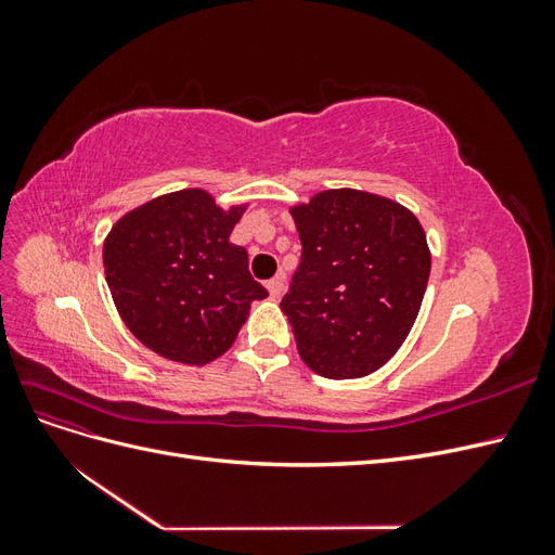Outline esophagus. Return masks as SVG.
Returning <instances> with one entry per match:
<instances>
[{"instance_id":"1","label":"esophagus","mask_w":555,"mask_h":555,"mask_svg":"<svg viewBox=\"0 0 555 555\" xmlns=\"http://www.w3.org/2000/svg\"><path fill=\"white\" fill-rule=\"evenodd\" d=\"M268 294H271V298H280L284 294V275H275L273 280H268Z\"/></svg>"}]
</instances>
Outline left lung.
<instances>
[{
	"label": "left lung",
	"instance_id": "1",
	"mask_svg": "<svg viewBox=\"0 0 555 555\" xmlns=\"http://www.w3.org/2000/svg\"><path fill=\"white\" fill-rule=\"evenodd\" d=\"M304 257L282 298L298 354L328 379L389 361L422 308L430 249L416 215L379 194L326 190L292 208Z\"/></svg>",
	"mask_w": 555,
	"mask_h": 555
}]
</instances>
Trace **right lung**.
Returning a JSON list of instances; mask_svg holds the SVG:
<instances>
[{
	"instance_id": "right-lung-1",
	"label": "right lung",
	"mask_w": 555,
	"mask_h": 555,
	"mask_svg": "<svg viewBox=\"0 0 555 555\" xmlns=\"http://www.w3.org/2000/svg\"><path fill=\"white\" fill-rule=\"evenodd\" d=\"M247 206L180 190L125 212L104 241V271L127 328L155 354L206 365L236 340L251 300L268 292L229 241Z\"/></svg>"
}]
</instances>
